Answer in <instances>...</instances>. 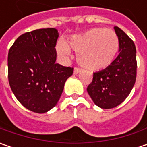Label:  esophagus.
Segmentation results:
<instances>
[{"instance_id": "34e87169", "label": "esophagus", "mask_w": 147, "mask_h": 147, "mask_svg": "<svg viewBox=\"0 0 147 147\" xmlns=\"http://www.w3.org/2000/svg\"><path fill=\"white\" fill-rule=\"evenodd\" d=\"M82 71V69L81 68H78V67H76L74 68V74H78V73H80Z\"/></svg>"}]
</instances>
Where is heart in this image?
<instances>
[{
	"mask_svg": "<svg viewBox=\"0 0 147 147\" xmlns=\"http://www.w3.org/2000/svg\"><path fill=\"white\" fill-rule=\"evenodd\" d=\"M120 47L116 32L105 28H93L69 38V44L59 42L57 52L61 56H69L70 49L78 53L80 65L91 70H100L113 64Z\"/></svg>",
	"mask_w": 147,
	"mask_h": 147,
	"instance_id": "obj_1",
	"label": "heart"
}]
</instances>
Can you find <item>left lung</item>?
I'll list each match as a JSON object with an SVG mask.
<instances>
[{
  "label": "left lung",
  "instance_id": "left-lung-1",
  "mask_svg": "<svg viewBox=\"0 0 147 147\" xmlns=\"http://www.w3.org/2000/svg\"><path fill=\"white\" fill-rule=\"evenodd\" d=\"M114 28L119 39L120 52L110 66L94 73L87 88L94 103L102 109L121 104L131 92L137 77L135 44L119 27Z\"/></svg>",
  "mask_w": 147,
  "mask_h": 147
}]
</instances>
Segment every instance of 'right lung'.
Listing matches in <instances>:
<instances>
[{
	"label": "right lung",
	"mask_w": 147,
	"mask_h": 147,
	"mask_svg": "<svg viewBox=\"0 0 147 147\" xmlns=\"http://www.w3.org/2000/svg\"><path fill=\"white\" fill-rule=\"evenodd\" d=\"M55 28L28 32L8 53V79L15 97L28 110L42 114L55 106L74 68L56 64Z\"/></svg>",
	"instance_id": "right-lung-1"
}]
</instances>
